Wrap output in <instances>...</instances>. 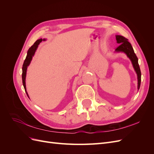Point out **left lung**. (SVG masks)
<instances>
[{
  "mask_svg": "<svg viewBox=\"0 0 154 154\" xmlns=\"http://www.w3.org/2000/svg\"><path fill=\"white\" fill-rule=\"evenodd\" d=\"M116 40L118 44H120L118 47L116 49V51L117 52H124L127 55V57L130 59L132 63L133 67L136 71L137 79H138V85L137 88L139 89L141 85V72L140 67H139L138 63V58L136 54H135L132 46L128 39L126 38L125 37L121 36V35H116Z\"/></svg>",
  "mask_w": 154,
  "mask_h": 154,
  "instance_id": "1",
  "label": "left lung"
}]
</instances>
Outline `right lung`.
<instances>
[{
	"mask_svg": "<svg viewBox=\"0 0 154 154\" xmlns=\"http://www.w3.org/2000/svg\"><path fill=\"white\" fill-rule=\"evenodd\" d=\"M43 40H45L44 39ZM42 41V39H39V40H37L34 43V44L32 45L31 47L29 49V50L27 51V56H26V58L24 60V63H23V66H22V83H23V85H24V89L25 91L26 92V94L28 96V94H27V92H26V71H27V66H29L32 57H33V55L35 53V51L38 48V45H39V44Z\"/></svg>",
	"mask_w": 154,
	"mask_h": 154,
	"instance_id": "right-lung-1",
	"label": "right lung"
}]
</instances>
